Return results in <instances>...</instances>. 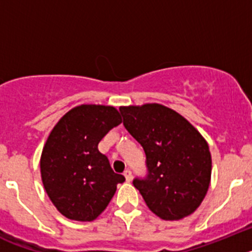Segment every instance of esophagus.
<instances>
[{
  "label": "esophagus",
  "mask_w": 252,
  "mask_h": 252,
  "mask_svg": "<svg viewBox=\"0 0 252 252\" xmlns=\"http://www.w3.org/2000/svg\"><path fill=\"white\" fill-rule=\"evenodd\" d=\"M124 175H125V178H126V182H131V180H132V173H131V170H125V173H124Z\"/></svg>",
  "instance_id": "esophagus-1"
}]
</instances>
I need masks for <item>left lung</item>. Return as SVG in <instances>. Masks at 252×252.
I'll return each instance as SVG.
<instances>
[{
  "mask_svg": "<svg viewBox=\"0 0 252 252\" xmlns=\"http://www.w3.org/2000/svg\"><path fill=\"white\" fill-rule=\"evenodd\" d=\"M126 130L141 144L149 174L135 179L151 212L165 221L192 215L208 192L212 158L188 120L159 103L120 107Z\"/></svg>",
  "mask_w": 252,
  "mask_h": 252,
  "instance_id": "1",
  "label": "left lung"
}]
</instances>
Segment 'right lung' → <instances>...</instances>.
<instances>
[{
    "label": "right lung",
    "mask_w": 252,
    "mask_h": 252,
    "mask_svg": "<svg viewBox=\"0 0 252 252\" xmlns=\"http://www.w3.org/2000/svg\"><path fill=\"white\" fill-rule=\"evenodd\" d=\"M122 122L112 106L81 104L65 113L48 136L40 158L46 194L64 217L91 222L103 212L117 184L116 174L98 144Z\"/></svg>",
    "instance_id": "1"
}]
</instances>
